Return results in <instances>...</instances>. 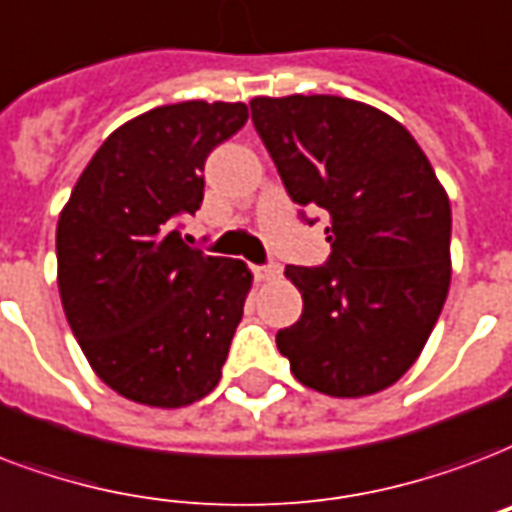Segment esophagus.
I'll use <instances>...</instances> for the list:
<instances>
[{
    "label": "esophagus",
    "instance_id": "obj_1",
    "mask_svg": "<svg viewBox=\"0 0 512 512\" xmlns=\"http://www.w3.org/2000/svg\"><path fill=\"white\" fill-rule=\"evenodd\" d=\"M255 276H257V282H271V279H279V276H282V268H279L276 263L257 265Z\"/></svg>",
    "mask_w": 512,
    "mask_h": 512
}]
</instances>
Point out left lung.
<instances>
[{
  "label": "left lung",
  "mask_w": 512,
  "mask_h": 512,
  "mask_svg": "<svg viewBox=\"0 0 512 512\" xmlns=\"http://www.w3.org/2000/svg\"><path fill=\"white\" fill-rule=\"evenodd\" d=\"M249 107L292 201L330 214V260L284 268L303 314L276 346L308 389L376 395L419 360L446 303V187L408 128L370 104L295 93Z\"/></svg>",
  "instance_id": "left-lung-1"
}]
</instances>
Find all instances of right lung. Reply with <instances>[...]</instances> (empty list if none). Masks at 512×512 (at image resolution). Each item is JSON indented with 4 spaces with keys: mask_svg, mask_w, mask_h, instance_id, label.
<instances>
[{
    "mask_svg": "<svg viewBox=\"0 0 512 512\" xmlns=\"http://www.w3.org/2000/svg\"><path fill=\"white\" fill-rule=\"evenodd\" d=\"M241 101H182L128 120L77 179L56 228L58 292L93 373L150 408L220 384L252 290L241 260L187 247L209 152L247 123Z\"/></svg>",
    "mask_w": 512,
    "mask_h": 512,
    "instance_id": "right-lung-1",
    "label": "right lung"
}]
</instances>
